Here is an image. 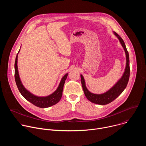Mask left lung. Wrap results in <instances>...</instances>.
Instances as JSON below:
<instances>
[{
	"mask_svg": "<svg viewBox=\"0 0 146 146\" xmlns=\"http://www.w3.org/2000/svg\"><path fill=\"white\" fill-rule=\"evenodd\" d=\"M114 35L118 38L119 42L123 47L126 55V66L125 68V71L121 76V77L118 80V81L108 91L105 92V93L96 94H93L87 88L86 85V81L84 77L82 74L81 76V84L82 87L83 91H84V94L86 98L90 102L98 104L100 105H105L113 102L114 99H115L118 96H119L121 94L125 89L129 78L130 75V68H129V54L127 50L125 44L122 38L115 32H113Z\"/></svg>",
	"mask_w": 146,
	"mask_h": 146,
	"instance_id": "1",
	"label": "left lung"
}]
</instances>
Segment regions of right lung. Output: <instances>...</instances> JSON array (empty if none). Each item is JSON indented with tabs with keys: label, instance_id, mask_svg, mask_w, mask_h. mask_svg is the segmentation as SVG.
Here are the masks:
<instances>
[{
	"label": "right lung",
	"instance_id": "right-lung-1",
	"mask_svg": "<svg viewBox=\"0 0 146 146\" xmlns=\"http://www.w3.org/2000/svg\"><path fill=\"white\" fill-rule=\"evenodd\" d=\"M19 51H20V49L15 58V65H14V68H15L14 76H15V80L17 86L21 94L23 96V97L25 99H26L28 101L33 104V105H35L36 106L40 108H49L50 106H52L55 105V104H56L57 103H58L62 98L64 86L65 82V80H66L67 76L68 75V73L65 74L63 76V77L62 78L58 88L53 93L46 96H36L32 94L28 90H27L25 88V87L23 86L21 81L18 70V66H17L18 55V53L19 52Z\"/></svg>",
	"mask_w": 146,
	"mask_h": 146
}]
</instances>
